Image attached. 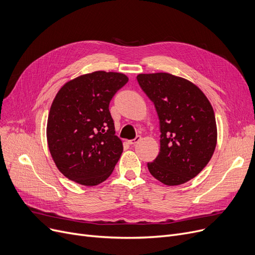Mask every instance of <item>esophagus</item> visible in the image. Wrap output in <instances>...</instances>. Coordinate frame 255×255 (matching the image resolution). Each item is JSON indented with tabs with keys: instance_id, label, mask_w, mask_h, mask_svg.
Wrapping results in <instances>:
<instances>
[{
	"instance_id": "esophagus-1",
	"label": "esophagus",
	"mask_w": 255,
	"mask_h": 255,
	"mask_svg": "<svg viewBox=\"0 0 255 255\" xmlns=\"http://www.w3.org/2000/svg\"><path fill=\"white\" fill-rule=\"evenodd\" d=\"M140 140H141V137H140V136H137L135 139L128 140V144H130V145H135V144H136V143H138Z\"/></svg>"
}]
</instances>
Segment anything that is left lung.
I'll use <instances>...</instances> for the list:
<instances>
[{"label":"left lung","mask_w":255,"mask_h":255,"mask_svg":"<svg viewBox=\"0 0 255 255\" xmlns=\"http://www.w3.org/2000/svg\"><path fill=\"white\" fill-rule=\"evenodd\" d=\"M137 81L153 103L160 120V152L147 163L150 174L167 186L195 177L216 148L213 107L192 82L167 72L140 74Z\"/></svg>","instance_id":"1"}]
</instances>
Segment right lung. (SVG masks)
<instances>
[{"label":"right lung","mask_w":255,"mask_h":255,"mask_svg":"<svg viewBox=\"0 0 255 255\" xmlns=\"http://www.w3.org/2000/svg\"><path fill=\"white\" fill-rule=\"evenodd\" d=\"M128 81L124 74L99 70L68 81L56 94L47 118V145L68 179L91 187L113 172L124 146L115 136L109 104Z\"/></svg>","instance_id":"1"}]
</instances>
